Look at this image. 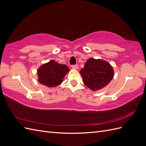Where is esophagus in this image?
Instances as JSON below:
<instances>
[{"label":"esophagus","mask_w":146,"mask_h":146,"mask_svg":"<svg viewBox=\"0 0 146 146\" xmlns=\"http://www.w3.org/2000/svg\"><path fill=\"white\" fill-rule=\"evenodd\" d=\"M71 67L72 69H78V66L77 64H74V65H72Z\"/></svg>","instance_id":"34e87169"}]
</instances>
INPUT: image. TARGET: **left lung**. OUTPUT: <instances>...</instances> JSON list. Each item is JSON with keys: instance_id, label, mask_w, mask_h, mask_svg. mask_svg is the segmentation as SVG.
I'll return each instance as SVG.
<instances>
[{"instance_id": "8db88e82", "label": "left lung", "mask_w": 146, "mask_h": 146, "mask_svg": "<svg viewBox=\"0 0 146 146\" xmlns=\"http://www.w3.org/2000/svg\"><path fill=\"white\" fill-rule=\"evenodd\" d=\"M83 83L92 91L99 90L107 86L113 78V69L102 60L90 58L80 71Z\"/></svg>"}]
</instances>
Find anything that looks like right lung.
I'll return each instance as SVG.
<instances>
[{"label":"right lung","instance_id":"1","mask_svg":"<svg viewBox=\"0 0 146 146\" xmlns=\"http://www.w3.org/2000/svg\"><path fill=\"white\" fill-rule=\"evenodd\" d=\"M69 70V69L66 65L51 60L38 69V81L48 87H55L63 82L64 77Z\"/></svg>","mask_w":146,"mask_h":146}]
</instances>
